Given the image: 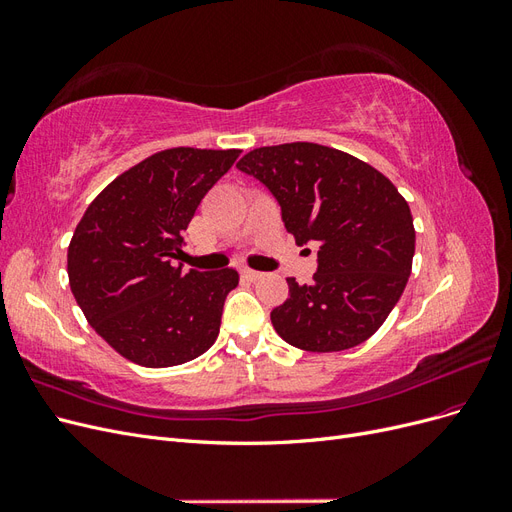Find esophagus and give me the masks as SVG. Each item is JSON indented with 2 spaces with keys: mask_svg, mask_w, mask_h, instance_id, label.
Returning a JSON list of instances; mask_svg holds the SVG:
<instances>
[{
  "mask_svg": "<svg viewBox=\"0 0 512 512\" xmlns=\"http://www.w3.org/2000/svg\"><path fill=\"white\" fill-rule=\"evenodd\" d=\"M241 275L245 277V280H250V282H256V280H260V277H262V273L254 271V269H243Z\"/></svg>",
  "mask_w": 512,
  "mask_h": 512,
  "instance_id": "34e87169",
  "label": "esophagus"
}]
</instances>
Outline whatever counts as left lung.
<instances>
[{
  "mask_svg": "<svg viewBox=\"0 0 512 512\" xmlns=\"http://www.w3.org/2000/svg\"><path fill=\"white\" fill-rule=\"evenodd\" d=\"M237 168L271 190L297 245H320L314 282L286 280L290 297L271 312L277 335L307 352L363 344L389 318L412 271L406 198L374 166L316 143L258 147Z\"/></svg>",
  "mask_w": 512,
  "mask_h": 512,
  "instance_id": "left-lung-1",
  "label": "left lung"
}]
</instances>
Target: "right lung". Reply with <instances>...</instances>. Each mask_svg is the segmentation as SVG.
<instances>
[{
  "label": "right lung",
  "instance_id": "add662e5",
  "mask_svg": "<svg viewBox=\"0 0 512 512\" xmlns=\"http://www.w3.org/2000/svg\"><path fill=\"white\" fill-rule=\"evenodd\" d=\"M241 149L153 153L91 200L68 245V280L96 333L143 367H173L207 352L220 333L235 269L175 267L183 230Z\"/></svg>",
  "mask_w": 512,
  "mask_h": 512
}]
</instances>
